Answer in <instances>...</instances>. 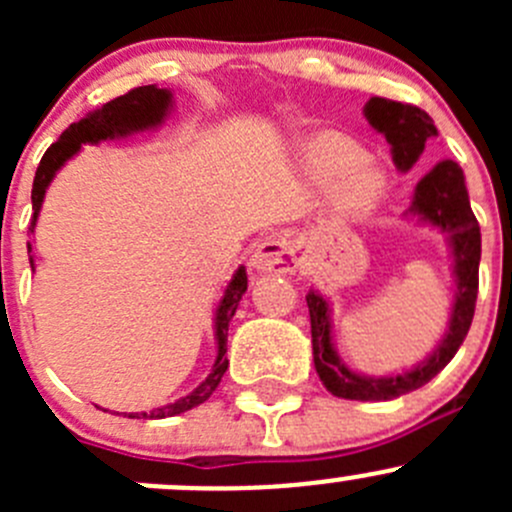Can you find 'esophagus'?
<instances>
[{
	"instance_id": "obj_1",
	"label": "esophagus",
	"mask_w": 512,
	"mask_h": 512,
	"mask_svg": "<svg viewBox=\"0 0 512 512\" xmlns=\"http://www.w3.org/2000/svg\"><path fill=\"white\" fill-rule=\"evenodd\" d=\"M252 270L260 275H289L299 267V252L292 240L282 235H270L255 247L250 260Z\"/></svg>"
}]
</instances>
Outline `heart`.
<instances>
[{"label": "heart", "mask_w": 512, "mask_h": 512, "mask_svg": "<svg viewBox=\"0 0 512 512\" xmlns=\"http://www.w3.org/2000/svg\"><path fill=\"white\" fill-rule=\"evenodd\" d=\"M364 158V151L344 138H322L309 151V168L317 178H339L337 200L349 213L364 210L379 193V175Z\"/></svg>", "instance_id": "b5f03b06"}]
</instances>
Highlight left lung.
Here are the masks:
<instances>
[{
    "label": "left lung",
    "instance_id": "obj_1",
    "mask_svg": "<svg viewBox=\"0 0 512 512\" xmlns=\"http://www.w3.org/2000/svg\"><path fill=\"white\" fill-rule=\"evenodd\" d=\"M366 118L379 133H384L391 146V156L399 170H411L428 138L438 136L431 116L418 106L389 98H369L364 106ZM409 215L426 220V223L441 227L451 240L453 250V272H456V302H453L451 322H448L446 337L436 347V352L428 356L423 364L406 374L396 376H361L339 361L332 347V322H329V304L322 294L309 289L307 307L312 319V349L314 366L327 386L339 399L352 401H389L396 396H404L409 391L421 389L423 384L433 379L448 361L458 352V347L466 339L471 329L473 312H476L478 297V265H480V227L468 203L466 180L463 170L453 160H441L428 175H423L416 185L414 203Z\"/></svg>",
    "mask_w": 512,
    "mask_h": 512
}]
</instances>
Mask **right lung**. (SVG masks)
Here are the masks:
<instances>
[{"label":"right lung","instance_id":"add662e5","mask_svg":"<svg viewBox=\"0 0 512 512\" xmlns=\"http://www.w3.org/2000/svg\"><path fill=\"white\" fill-rule=\"evenodd\" d=\"M170 103H173V96L170 91L156 89V86H138V89H131L128 94L113 98V101L103 103L101 108L94 113H89L86 118H81L79 123H71L61 138L56 143H51L49 151L41 158L39 168H36L34 175V188H32V225L29 230L34 232L36 218H39L41 203H44V193L49 188V183L54 180L56 170L66 163L74 153L81 151V143H98L106 141V138L126 136V133L143 131V128L158 126L160 121L168 113ZM29 252H32V245H29ZM29 265L34 267V257H29ZM247 289V275L245 267L235 272V277L230 280V285L225 289V297L220 299L218 317H215V337H218V359H215L213 371L208 374V379L198 386V389L190 391L188 396L178 399L175 404L163 406V409L151 411V414H128V418H168L178 416L183 411L195 409L203 401L210 399L215 389H218L220 379H223L227 369V327H230V319L235 317V309L240 304L242 294Z\"/></svg>","mask_w":512,"mask_h":512}]
</instances>
